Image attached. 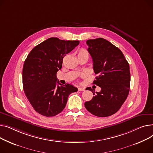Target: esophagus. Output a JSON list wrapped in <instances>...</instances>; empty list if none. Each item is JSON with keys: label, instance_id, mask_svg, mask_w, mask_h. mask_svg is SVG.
Segmentation results:
<instances>
[{"label": "esophagus", "instance_id": "obj_1", "mask_svg": "<svg viewBox=\"0 0 153 153\" xmlns=\"http://www.w3.org/2000/svg\"><path fill=\"white\" fill-rule=\"evenodd\" d=\"M78 91H85V88H82V87H79V88H78Z\"/></svg>", "mask_w": 153, "mask_h": 153}]
</instances>
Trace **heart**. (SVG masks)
Listing matches in <instances>:
<instances>
[{
    "label": "heart",
    "instance_id": "b5f03b06",
    "mask_svg": "<svg viewBox=\"0 0 153 153\" xmlns=\"http://www.w3.org/2000/svg\"><path fill=\"white\" fill-rule=\"evenodd\" d=\"M78 54H85V55H87L88 56H89L88 54V52L86 50H85V49H80L79 52H78Z\"/></svg>",
    "mask_w": 153,
    "mask_h": 153
}]
</instances>
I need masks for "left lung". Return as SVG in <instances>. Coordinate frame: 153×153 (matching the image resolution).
Instances as JSON below:
<instances>
[{
	"label": "left lung",
	"instance_id": "8db88e82",
	"mask_svg": "<svg viewBox=\"0 0 153 153\" xmlns=\"http://www.w3.org/2000/svg\"><path fill=\"white\" fill-rule=\"evenodd\" d=\"M88 51L93 62V70L97 75L93 84L101 88L100 92L91 87L94 95L91 101L85 102L86 109L91 114L105 117L117 112L128 95L130 73L128 62L122 52L103 38L86 41Z\"/></svg>",
	"mask_w": 153,
	"mask_h": 153
}]
</instances>
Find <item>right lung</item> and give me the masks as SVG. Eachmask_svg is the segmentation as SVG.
I'll list each match as a JSON object with an SVG mask.
<instances>
[{
	"label": "right lung",
	"mask_w": 153,
	"mask_h": 153,
	"mask_svg": "<svg viewBox=\"0 0 153 153\" xmlns=\"http://www.w3.org/2000/svg\"><path fill=\"white\" fill-rule=\"evenodd\" d=\"M79 43L51 38L35 46L27 56L23 68V89L39 114L46 117L59 114L65 108L68 96L78 91L70 84H60L56 74L62 67L63 58Z\"/></svg>",
	"instance_id": "right-lung-1"
}]
</instances>
